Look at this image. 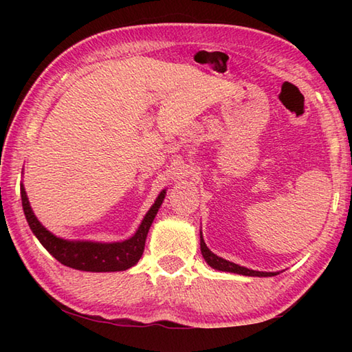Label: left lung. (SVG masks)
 <instances>
[{
  "mask_svg": "<svg viewBox=\"0 0 352 352\" xmlns=\"http://www.w3.org/2000/svg\"><path fill=\"white\" fill-rule=\"evenodd\" d=\"M201 254H203L204 260L207 261L208 266H212L216 271H223V272H233V274H241V275H246V276H274L276 275L275 272H260V271H252V269L239 266L233 261H228L222 257H218L216 254H213L210 250L207 248V245L203 239V233H201Z\"/></svg>",
  "mask_w": 352,
  "mask_h": 352,
  "instance_id": "1",
  "label": "left lung"
}]
</instances>
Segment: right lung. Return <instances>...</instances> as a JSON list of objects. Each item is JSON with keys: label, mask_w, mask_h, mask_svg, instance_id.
<instances>
[{"label": "right lung", "mask_w": 352, "mask_h": 352, "mask_svg": "<svg viewBox=\"0 0 352 352\" xmlns=\"http://www.w3.org/2000/svg\"><path fill=\"white\" fill-rule=\"evenodd\" d=\"M164 195H166V189H163L160 195L157 197L155 203L145 214V218L142 221L136 233L124 242L102 243L91 241H66V239H60L50 233L37 221L32 210V206L28 203L24 186L21 184V199L24 214L33 234L39 239L43 248L56 260L60 261L62 265L87 272L125 271V269L136 265L142 257V254H144L146 234L163 203Z\"/></svg>", "instance_id": "right-lung-1"}]
</instances>
